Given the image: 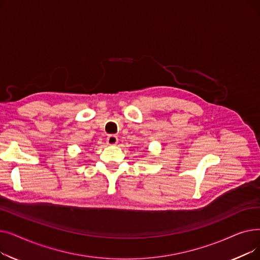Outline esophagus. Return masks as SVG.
<instances>
[{
	"mask_svg": "<svg viewBox=\"0 0 260 260\" xmlns=\"http://www.w3.org/2000/svg\"><path fill=\"white\" fill-rule=\"evenodd\" d=\"M106 142L109 145H115V144L118 143V137L115 135H109L108 137L106 138Z\"/></svg>",
	"mask_w": 260,
	"mask_h": 260,
	"instance_id": "esophagus-1",
	"label": "esophagus"
}]
</instances>
